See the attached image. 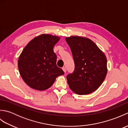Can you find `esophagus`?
<instances>
[{
    "mask_svg": "<svg viewBox=\"0 0 128 128\" xmlns=\"http://www.w3.org/2000/svg\"><path fill=\"white\" fill-rule=\"evenodd\" d=\"M62 69L63 70V71H64V72L66 73V68L65 67V66H64V67H62Z\"/></svg>",
    "mask_w": 128,
    "mask_h": 128,
    "instance_id": "obj_1",
    "label": "esophagus"
}]
</instances>
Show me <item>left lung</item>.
Returning <instances> with one entry per match:
<instances>
[{
  "label": "left lung",
  "instance_id": "8db88e82",
  "mask_svg": "<svg viewBox=\"0 0 128 128\" xmlns=\"http://www.w3.org/2000/svg\"><path fill=\"white\" fill-rule=\"evenodd\" d=\"M75 63V69L67 75L68 84L78 94H88L101 85L107 73V58L104 53L88 38L66 37Z\"/></svg>",
  "mask_w": 128,
  "mask_h": 128
}]
</instances>
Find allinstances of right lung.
I'll list each match as a JSON object with an SVG mask.
<instances>
[{"label": "right lung", "mask_w": 128, "mask_h": 128, "mask_svg": "<svg viewBox=\"0 0 128 128\" xmlns=\"http://www.w3.org/2000/svg\"><path fill=\"white\" fill-rule=\"evenodd\" d=\"M60 37L42 34L32 40L18 59L21 78L30 88L43 91L50 88L56 78L64 72L56 66L53 48Z\"/></svg>", "instance_id": "add662e5"}]
</instances>
